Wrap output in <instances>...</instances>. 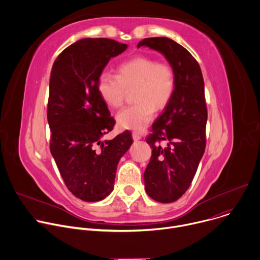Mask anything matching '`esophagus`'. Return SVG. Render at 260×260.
Segmentation results:
<instances>
[{"mask_svg":"<svg viewBox=\"0 0 260 260\" xmlns=\"http://www.w3.org/2000/svg\"><path fill=\"white\" fill-rule=\"evenodd\" d=\"M142 138V136L140 135V133H138V132H134L133 133V139L135 140V141H138V140H140Z\"/></svg>","mask_w":260,"mask_h":260,"instance_id":"esophagus-1","label":"esophagus"}]
</instances>
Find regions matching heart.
I'll use <instances>...</instances> for the list:
<instances>
[{"instance_id":"1","label":"heart","mask_w":260,"mask_h":260,"mask_svg":"<svg viewBox=\"0 0 260 260\" xmlns=\"http://www.w3.org/2000/svg\"><path fill=\"white\" fill-rule=\"evenodd\" d=\"M175 85L173 66L149 56L131 58L118 66L117 75L103 72L98 78L99 93L111 108H119L123 104L125 91L135 89V104L116 115L118 125L129 131H142L149 124L155 110H162L171 101Z\"/></svg>"}]
</instances>
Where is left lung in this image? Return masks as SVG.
<instances>
[{
	"instance_id": "8db88e82",
	"label": "left lung",
	"mask_w": 260,
	"mask_h": 260,
	"mask_svg": "<svg viewBox=\"0 0 260 260\" xmlns=\"http://www.w3.org/2000/svg\"><path fill=\"white\" fill-rule=\"evenodd\" d=\"M147 46L173 66L175 90L146 142L152 148L144 181L146 192L159 203H173L189 188L206 148L207 106L202 70L188 50L166 37L146 38Z\"/></svg>"
}]
</instances>
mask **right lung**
<instances>
[{"mask_svg":"<svg viewBox=\"0 0 260 260\" xmlns=\"http://www.w3.org/2000/svg\"><path fill=\"white\" fill-rule=\"evenodd\" d=\"M126 48L112 39H81L52 66L47 106L50 152L68 189L84 202H99L111 193L119 159L133 144L128 131L102 141L115 120L98 90V78L110 58Z\"/></svg>","mask_w":260,"mask_h":260,"instance_id":"right-lung-1","label":"right lung"}]
</instances>
